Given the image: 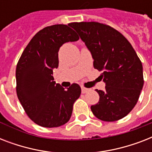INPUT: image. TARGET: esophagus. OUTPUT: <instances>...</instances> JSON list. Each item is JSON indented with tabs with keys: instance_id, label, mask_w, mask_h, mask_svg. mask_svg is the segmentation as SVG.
I'll use <instances>...</instances> for the list:
<instances>
[{
	"instance_id": "obj_1",
	"label": "esophagus",
	"mask_w": 152,
	"mask_h": 152,
	"mask_svg": "<svg viewBox=\"0 0 152 152\" xmlns=\"http://www.w3.org/2000/svg\"><path fill=\"white\" fill-rule=\"evenodd\" d=\"M90 91V89H88V88H83V87H82V88H81V91H82V93H83V94H84V93H87L88 91Z\"/></svg>"
}]
</instances>
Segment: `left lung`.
Returning <instances> with one entry per match:
<instances>
[{
  "label": "left lung",
  "instance_id": "8db88e82",
  "mask_svg": "<svg viewBox=\"0 0 152 152\" xmlns=\"http://www.w3.org/2000/svg\"><path fill=\"white\" fill-rule=\"evenodd\" d=\"M85 43L94 68L102 71L105 90L96 91L99 101L91 106L93 114L104 121H115L136 106L144 86L143 66L129 42L117 30L96 22L70 23Z\"/></svg>",
  "mask_w": 152,
  "mask_h": 152
}]
</instances>
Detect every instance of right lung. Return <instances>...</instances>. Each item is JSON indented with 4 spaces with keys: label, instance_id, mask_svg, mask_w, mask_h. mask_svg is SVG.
I'll return each mask as SVG.
<instances>
[{
    "label": "right lung",
    "instance_id": "right-lung-1",
    "mask_svg": "<svg viewBox=\"0 0 152 152\" xmlns=\"http://www.w3.org/2000/svg\"><path fill=\"white\" fill-rule=\"evenodd\" d=\"M79 36L64 24L46 27L39 31L23 52L15 71L16 93L27 116L37 125L59 127L69 121L81 88L72 83L64 89L53 81L59 64L58 51L65 42Z\"/></svg>",
    "mask_w": 152,
    "mask_h": 152
}]
</instances>
